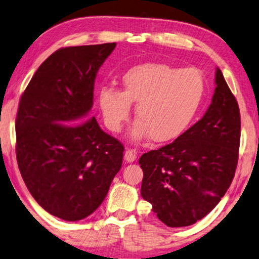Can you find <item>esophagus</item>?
I'll list each match as a JSON object with an SVG mask.
<instances>
[{
	"mask_svg": "<svg viewBox=\"0 0 259 259\" xmlns=\"http://www.w3.org/2000/svg\"><path fill=\"white\" fill-rule=\"evenodd\" d=\"M138 156V153L136 149H126L125 152V155H123V157H125V161H127V162H133L134 160L137 159Z\"/></svg>",
	"mask_w": 259,
	"mask_h": 259,
	"instance_id": "1",
	"label": "esophagus"
}]
</instances>
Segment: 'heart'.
<instances>
[{
  "label": "heart",
  "instance_id": "b5f03b06",
  "mask_svg": "<svg viewBox=\"0 0 259 259\" xmlns=\"http://www.w3.org/2000/svg\"><path fill=\"white\" fill-rule=\"evenodd\" d=\"M123 91L105 86L99 105L112 132L128 120L131 104H137L133 141L151 138L156 144L175 140L193 122L204 93V80L196 69H178L162 63L133 66L122 77Z\"/></svg>",
  "mask_w": 259,
  "mask_h": 259
}]
</instances>
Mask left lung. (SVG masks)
Returning a JSON list of instances; mask_svg holds the SVG:
<instances>
[{
  "label": "left lung",
  "mask_w": 259,
  "mask_h": 259,
  "mask_svg": "<svg viewBox=\"0 0 259 259\" xmlns=\"http://www.w3.org/2000/svg\"><path fill=\"white\" fill-rule=\"evenodd\" d=\"M216 89L203 118L169 145L142 154L141 196L157 219L171 228L188 227L208 215L235 176L241 115L219 67Z\"/></svg>",
  "instance_id": "left-lung-1"
}]
</instances>
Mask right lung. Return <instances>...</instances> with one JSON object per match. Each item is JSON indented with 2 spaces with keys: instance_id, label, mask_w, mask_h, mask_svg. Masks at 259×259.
<instances>
[{
  "instance_id": "right-lung-1",
  "label": "right lung",
  "mask_w": 259,
  "mask_h": 259,
  "mask_svg": "<svg viewBox=\"0 0 259 259\" xmlns=\"http://www.w3.org/2000/svg\"><path fill=\"white\" fill-rule=\"evenodd\" d=\"M115 46L59 49L37 69L18 105L21 175L37 203L64 221L91 215L121 168L122 144L90 118L97 72Z\"/></svg>"
}]
</instances>
